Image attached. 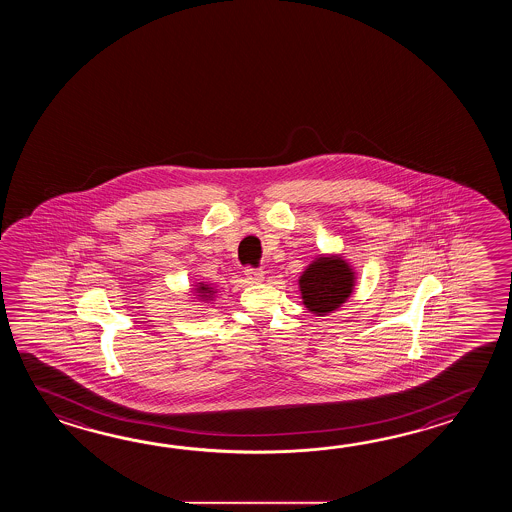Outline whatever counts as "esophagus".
Wrapping results in <instances>:
<instances>
[{"label":"esophagus","mask_w":512,"mask_h":512,"mask_svg":"<svg viewBox=\"0 0 512 512\" xmlns=\"http://www.w3.org/2000/svg\"><path fill=\"white\" fill-rule=\"evenodd\" d=\"M245 276L251 283L263 282V271L261 269H254V267H247L245 269Z\"/></svg>","instance_id":"1"}]
</instances>
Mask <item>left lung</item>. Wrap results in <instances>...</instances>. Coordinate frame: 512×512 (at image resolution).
Listing matches in <instances>:
<instances>
[{"label": "left lung", "mask_w": 512, "mask_h": 512, "mask_svg": "<svg viewBox=\"0 0 512 512\" xmlns=\"http://www.w3.org/2000/svg\"><path fill=\"white\" fill-rule=\"evenodd\" d=\"M353 271L337 256L316 258L300 276L304 304L315 315L331 313L344 304L353 291Z\"/></svg>", "instance_id": "left-lung-1"}]
</instances>
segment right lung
<instances>
[{
  "instance_id": "obj_1",
  "label": "right lung",
  "mask_w": 512,
  "mask_h": 512,
  "mask_svg": "<svg viewBox=\"0 0 512 512\" xmlns=\"http://www.w3.org/2000/svg\"><path fill=\"white\" fill-rule=\"evenodd\" d=\"M197 293H203L205 296H207V294H212L214 291H212L210 287H207V285H203V283H201V285L197 287Z\"/></svg>"
}]
</instances>
